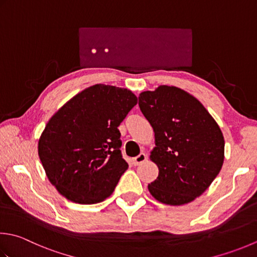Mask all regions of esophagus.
Masks as SVG:
<instances>
[{
  "instance_id": "esophagus-1",
  "label": "esophagus",
  "mask_w": 257,
  "mask_h": 257,
  "mask_svg": "<svg viewBox=\"0 0 257 257\" xmlns=\"http://www.w3.org/2000/svg\"><path fill=\"white\" fill-rule=\"evenodd\" d=\"M146 159H147V156H146L144 153H140L137 157H135L133 159V164L135 166H138L140 164H143L144 162H146Z\"/></svg>"
}]
</instances>
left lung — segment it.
Here are the masks:
<instances>
[{
  "instance_id": "8db88e82",
  "label": "left lung",
  "mask_w": 257,
  "mask_h": 257,
  "mask_svg": "<svg viewBox=\"0 0 257 257\" xmlns=\"http://www.w3.org/2000/svg\"><path fill=\"white\" fill-rule=\"evenodd\" d=\"M139 107L155 133L150 159L159 174L148 185L150 194L167 205L193 202L222 169L225 142L219 125L197 99L177 87L142 92Z\"/></svg>"
}]
</instances>
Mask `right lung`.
Returning <instances> with one entry per match:
<instances>
[{
  "label": "right lung",
  "instance_id": "obj_1",
  "mask_svg": "<svg viewBox=\"0 0 257 257\" xmlns=\"http://www.w3.org/2000/svg\"><path fill=\"white\" fill-rule=\"evenodd\" d=\"M137 104L128 89L94 84L75 94L51 119L38 152L48 178L65 198L97 204L112 194L128 164L119 124Z\"/></svg>",
  "mask_w": 257,
  "mask_h": 257
}]
</instances>
